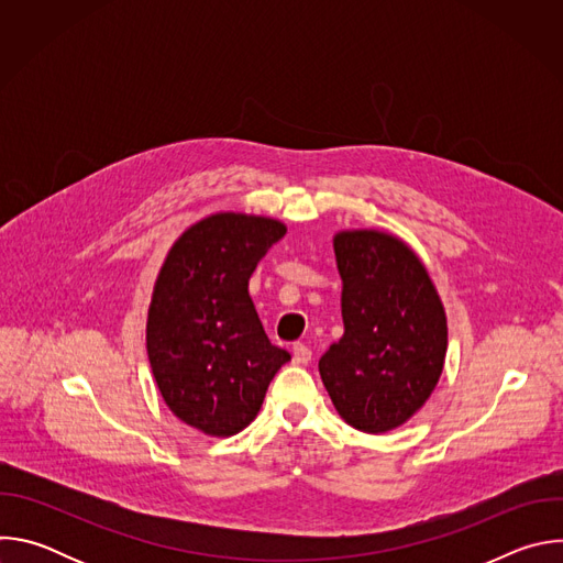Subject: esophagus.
Here are the masks:
<instances>
[{
    "mask_svg": "<svg viewBox=\"0 0 563 563\" xmlns=\"http://www.w3.org/2000/svg\"><path fill=\"white\" fill-rule=\"evenodd\" d=\"M291 358H294L296 365H307L311 361V350L307 345H302V343H296L291 347Z\"/></svg>",
    "mask_w": 563,
    "mask_h": 563,
    "instance_id": "34e87169",
    "label": "esophagus"
}]
</instances>
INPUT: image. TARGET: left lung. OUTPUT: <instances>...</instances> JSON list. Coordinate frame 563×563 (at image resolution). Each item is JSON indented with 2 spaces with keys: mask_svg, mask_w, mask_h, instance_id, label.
<instances>
[{
  "mask_svg": "<svg viewBox=\"0 0 563 563\" xmlns=\"http://www.w3.org/2000/svg\"><path fill=\"white\" fill-rule=\"evenodd\" d=\"M345 334L318 361L341 419L367 434L410 421L445 363L448 320L421 258L378 229L334 235Z\"/></svg>",
  "mask_w": 563,
  "mask_h": 563,
  "instance_id": "8db88e82",
  "label": "left lung"
}]
</instances>
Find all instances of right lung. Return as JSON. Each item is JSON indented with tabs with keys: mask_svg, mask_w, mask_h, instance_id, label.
Segmentation results:
<instances>
[{
	"mask_svg": "<svg viewBox=\"0 0 563 563\" xmlns=\"http://www.w3.org/2000/svg\"><path fill=\"white\" fill-rule=\"evenodd\" d=\"M280 220L222 211L191 224L157 274L146 354L169 410L209 437L245 430L291 358L269 343L250 278L285 235Z\"/></svg>",
	"mask_w": 563,
	"mask_h": 563,
	"instance_id": "right-lung-1",
	"label": "right lung"
}]
</instances>
